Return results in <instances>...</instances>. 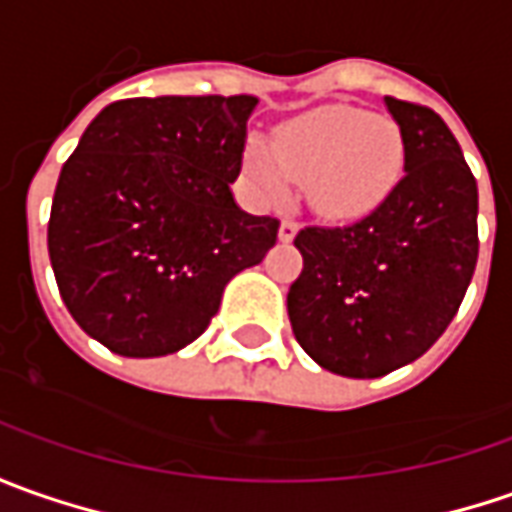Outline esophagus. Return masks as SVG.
Segmentation results:
<instances>
[{
  "label": "esophagus",
  "mask_w": 512,
  "mask_h": 512,
  "mask_svg": "<svg viewBox=\"0 0 512 512\" xmlns=\"http://www.w3.org/2000/svg\"><path fill=\"white\" fill-rule=\"evenodd\" d=\"M297 232H300V226L294 221H283L280 223V229H277V238L283 240V243H291V240L297 238Z\"/></svg>",
  "instance_id": "1"
}]
</instances>
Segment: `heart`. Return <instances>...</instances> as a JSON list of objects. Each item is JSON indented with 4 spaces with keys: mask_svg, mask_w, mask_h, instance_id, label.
<instances>
[{
    "mask_svg": "<svg viewBox=\"0 0 512 512\" xmlns=\"http://www.w3.org/2000/svg\"><path fill=\"white\" fill-rule=\"evenodd\" d=\"M243 172L266 201H283L297 181L309 184L311 206L323 218L360 221L402 181L405 141L391 118L328 104L283 121L272 147L249 138Z\"/></svg>",
    "mask_w": 512,
    "mask_h": 512,
    "instance_id": "obj_1",
    "label": "heart"
}]
</instances>
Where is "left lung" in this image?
<instances>
[{
	"label": "left lung",
	"instance_id": "left-lung-1",
	"mask_svg": "<svg viewBox=\"0 0 512 512\" xmlns=\"http://www.w3.org/2000/svg\"><path fill=\"white\" fill-rule=\"evenodd\" d=\"M405 141V175L368 218L303 229L291 331L320 368L374 379L419 360L462 306L479 257V189L439 115L385 98Z\"/></svg>",
	"mask_w": 512,
	"mask_h": 512
}]
</instances>
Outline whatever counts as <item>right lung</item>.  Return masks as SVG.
Here are the masks:
<instances>
[{
	"instance_id": "obj_1",
	"label": "right lung",
	"mask_w": 512,
	"mask_h": 512,
	"mask_svg": "<svg viewBox=\"0 0 512 512\" xmlns=\"http://www.w3.org/2000/svg\"><path fill=\"white\" fill-rule=\"evenodd\" d=\"M255 96L127 98L104 107L62 167L47 252L62 300L121 357L198 340L226 283L277 240L235 184Z\"/></svg>"
}]
</instances>
